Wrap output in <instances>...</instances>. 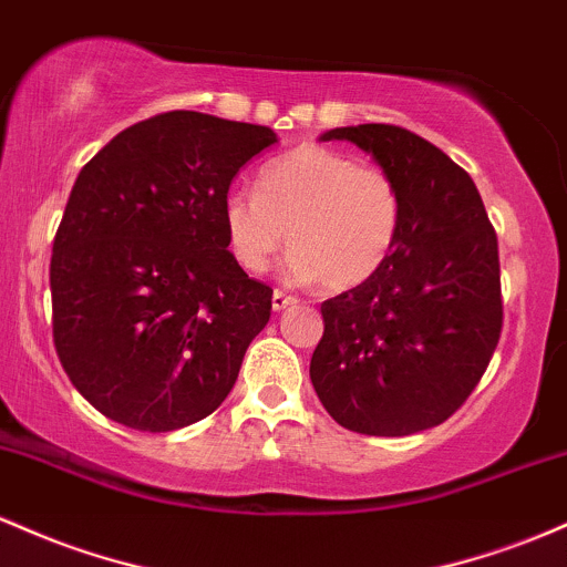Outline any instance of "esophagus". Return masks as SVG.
I'll use <instances>...</instances> for the list:
<instances>
[{"label":"esophagus","instance_id":"1","mask_svg":"<svg viewBox=\"0 0 567 567\" xmlns=\"http://www.w3.org/2000/svg\"><path fill=\"white\" fill-rule=\"evenodd\" d=\"M297 300L295 297H289V295H284V291H272V310H276V313H281V310H286V308H291V305H295Z\"/></svg>","mask_w":567,"mask_h":567}]
</instances>
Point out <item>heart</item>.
Returning <instances> with one entry per match:
<instances>
[{
  "instance_id": "heart-1",
  "label": "heart",
  "mask_w": 567,
  "mask_h": 567,
  "mask_svg": "<svg viewBox=\"0 0 567 567\" xmlns=\"http://www.w3.org/2000/svg\"><path fill=\"white\" fill-rule=\"evenodd\" d=\"M402 219L391 174L318 144L259 165L254 193L233 189L221 200L227 246L246 272H265L289 235L286 278L332 291L369 281L388 262Z\"/></svg>"
}]
</instances>
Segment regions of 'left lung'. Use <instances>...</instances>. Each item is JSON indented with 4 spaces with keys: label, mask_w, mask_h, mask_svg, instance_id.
Wrapping results in <instances>:
<instances>
[{
    "label": "left lung",
    "mask_w": 567,
    "mask_h": 567,
    "mask_svg": "<svg viewBox=\"0 0 567 567\" xmlns=\"http://www.w3.org/2000/svg\"><path fill=\"white\" fill-rule=\"evenodd\" d=\"M351 142L396 179L404 219L388 262L321 305L310 383L342 429H434L485 374L504 323L498 238L476 184L439 146L396 125L321 133Z\"/></svg>",
    "instance_id": "left-lung-1"
}]
</instances>
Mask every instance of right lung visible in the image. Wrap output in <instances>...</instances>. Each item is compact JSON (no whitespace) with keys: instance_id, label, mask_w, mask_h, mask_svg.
<instances>
[{"instance_id":"obj_1","label":"right lung","mask_w":567,"mask_h":567,"mask_svg":"<svg viewBox=\"0 0 567 567\" xmlns=\"http://www.w3.org/2000/svg\"><path fill=\"white\" fill-rule=\"evenodd\" d=\"M278 142L265 125L165 112L80 171L53 240V340L101 415L163 434L227 399L272 289L227 249L221 200Z\"/></svg>"}]
</instances>
